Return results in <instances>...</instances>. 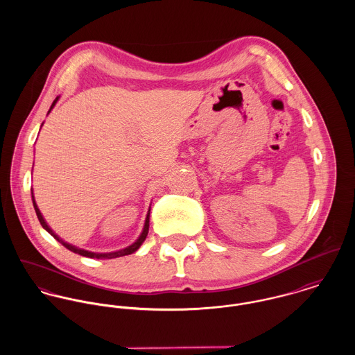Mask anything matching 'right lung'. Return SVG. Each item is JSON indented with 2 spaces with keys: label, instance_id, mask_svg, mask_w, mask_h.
Instances as JSON below:
<instances>
[{
  "label": "right lung",
  "instance_id": "right-lung-1",
  "mask_svg": "<svg viewBox=\"0 0 355 355\" xmlns=\"http://www.w3.org/2000/svg\"><path fill=\"white\" fill-rule=\"evenodd\" d=\"M58 100V97L53 101L51 103V109L54 106V103L57 102ZM51 109H49V112H51ZM33 203H34V209H35V213H37V216H38V220H40V223H41V225L51 234V236L55 239V241H58L64 248H67L68 250H71V252H73V253L80 254V255H83V257H89V258H97V259H110V258H117V257H123V255H128V254L134 253V252H137L139 248H141V245L145 242V239H146V236H148V232H149V214L150 213H148V217H146V221H145V228H144V232H142V235L139 236V239L135 242V243H132L131 246H128L127 249H123V250H120V252H114V253H105V254H98V253H92V252H86V250H82V249H78V248H75V246H72V245H68V243H65L64 241H61L53 231H51V228H49V225L46 224V221L44 220V217H42V214H41V211H40V209H38V206H37V203L34 201V196H33ZM150 211V210H149Z\"/></svg>",
  "mask_w": 355,
  "mask_h": 355
}]
</instances>
